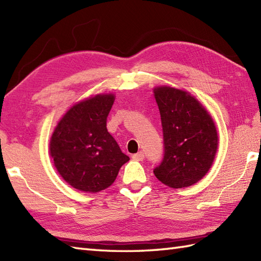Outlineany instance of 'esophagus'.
<instances>
[{
  "label": "esophagus",
  "instance_id": "obj_1",
  "mask_svg": "<svg viewBox=\"0 0 261 261\" xmlns=\"http://www.w3.org/2000/svg\"><path fill=\"white\" fill-rule=\"evenodd\" d=\"M132 159H134V160H137V162H141V160L145 159V153H143L142 151L138 152V153H135L134 156H132Z\"/></svg>",
  "mask_w": 261,
  "mask_h": 261
}]
</instances>
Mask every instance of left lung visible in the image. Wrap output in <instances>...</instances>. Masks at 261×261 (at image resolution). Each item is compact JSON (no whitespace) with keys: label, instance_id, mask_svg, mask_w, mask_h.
Returning a JSON list of instances; mask_svg holds the SVG:
<instances>
[{"label":"left lung","instance_id":"1","mask_svg":"<svg viewBox=\"0 0 261 261\" xmlns=\"http://www.w3.org/2000/svg\"><path fill=\"white\" fill-rule=\"evenodd\" d=\"M164 132L165 153L153 169L171 188L190 187L207 174L219 148V135L208 111L190 92L173 86L153 87Z\"/></svg>","mask_w":261,"mask_h":261}]
</instances>
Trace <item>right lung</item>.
Here are the masks:
<instances>
[{"label":"right lung","mask_w":261,"mask_h":261,"mask_svg":"<svg viewBox=\"0 0 261 261\" xmlns=\"http://www.w3.org/2000/svg\"><path fill=\"white\" fill-rule=\"evenodd\" d=\"M113 93H99L71 105L55 126L49 154L55 168L71 187L98 193L116 179L129 157L107 129Z\"/></svg>","instance_id":"obj_1"}]
</instances>
